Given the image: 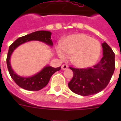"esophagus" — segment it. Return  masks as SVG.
I'll list each match as a JSON object with an SVG mask.
<instances>
[{
	"label": "esophagus",
	"instance_id": "1",
	"mask_svg": "<svg viewBox=\"0 0 121 121\" xmlns=\"http://www.w3.org/2000/svg\"><path fill=\"white\" fill-rule=\"evenodd\" d=\"M68 68V65H67L63 64L62 66H61V69H62V70H66V69H67Z\"/></svg>",
	"mask_w": 121,
	"mask_h": 121
}]
</instances>
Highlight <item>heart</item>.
Instances as JSON below:
<instances>
[{"label":"heart","mask_w":121,"mask_h":121,"mask_svg":"<svg viewBox=\"0 0 121 121\" xmlns=\"http://www.w3.org/2000/svg\"><path fill=\"white\" fill-rule=\"evenodd\" d=\"M56 51L59 57L66 59L71 55L70 61L78 68H86L97 62L101 53V44L90 36L79 33L70 35L62 43L58 44Z\"/></svg>","instance_id":"heart-1"}]
</instances>
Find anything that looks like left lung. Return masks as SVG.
<instances>
[{
    "instance_id": "8db88e82",
    "label": "left lung",
    "mask_w": 121,
    "mask_h": 121,
    "mask_svg": "<svg viewBox=\"0 0 121 121\" xmlns=\"http://www.w3.org/2000/svg\"><path fill=\"white\" fill-rule=\"evenodd\" d=\"M103 57L93 68L70 67L73 76L68 83L72 92L82 96L97 94L107 86L115 70V54L105 42L102 44Z\"/></svg>"
}]
</instances>
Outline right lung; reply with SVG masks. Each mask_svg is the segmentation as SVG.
Masks as SVG:
<instances>
[{
    "mask_svg": "<svg viewBox=\"0 0 121 121\" xmlns=\"http://www.w3.org/2000/svg\"><path fill=\"white\" fill-rule=\"evenodd\" d=\"M51 33L46 31H38L27 35L24 36L20 37L16 39L9 48L7 56V65L10 77L20 87L30 91H38L46 86L53 74L61 69V66L53 68L50 66H46L43 70L35 75L30 77H22L17 75L13 71L10 65V59L12 52L19 46L29 41H39L45 43L51 46L53 42L51 39Z\"/></svg>",
    "mask_w": 121,
    "mask_h": 121,
    "instance_id": "1",
    "label": "right lung"
}]
</instances>
